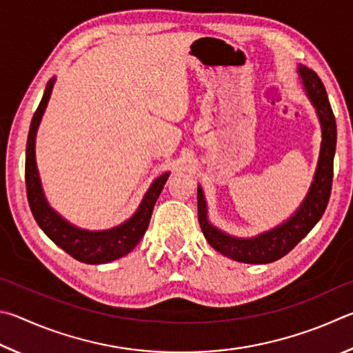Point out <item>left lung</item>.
I'll return each mask as SVG.
<instances>
[{
  "label": "left lung",
  "instance_id": "left-lung-1",
  "mask_svg": "<svg viewBox=\"0 0 353 353\" xmlns=\"http://www.w3.org/2000/svg\"><path fill=\"white\" fill-rule=\"evenodd\" d=\"M298 74L304 91L316 110L321 123V148L314 170L313 181L308 188L305 199L299 208L281 225L268 231L257 234L254 237H236L214 226L208 219V205L203 189L199 184V221L209 245L220 254L243 263H270L288 254L323 217L330 199L333 180V158L336 150V122L330 107L329 97L318 74L299 65Z\"/></svg>",
  "mask_w": 353,
  "mask_h": 353
}]
</instances>
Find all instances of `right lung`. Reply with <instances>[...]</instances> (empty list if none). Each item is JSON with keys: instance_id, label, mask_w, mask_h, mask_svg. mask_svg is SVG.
Returning a JSON list of instances; mask_svg holds the SVG:
<instances>
[{"instance_id": "add662e5", "label": "right lung", "mask_w": 353, "mask_h": 353, "mask_svg": "<svg viewBox=\"0 0 353 353\" xmlns=\"http://www.w3.org/2000/svg\"><path fill=\"white\" fill-rule=\"evenodd\" d=\"M54 83L55 77L49 79L45 94H43L39 108H37L32 117V122H30L28 134L26 190L30 211H32L34 219L41 228V231L45 232L55 245L60 246L61 250L76 259V261L90 265L113 262L116 259L127 256L128 252L139 243V240L145 234L148 223H150L153 206L158 200L161 190L164 189V184L167 181V178H169L170 172H165L161 176H158L157 180H153L150 188H148L145 195L142 196L139 206L132 217L127 219L121 225L110 228V230H83V228L72 225L66 219L61 217L55 209L51 208V205H49L46 200L35 161L37 130L40 127L43 114H45Z\"/></svg>"}]
</instances>
